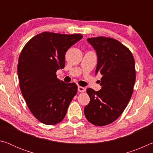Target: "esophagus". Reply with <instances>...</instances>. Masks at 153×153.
<instances>
[{
  "label": "esophagus",
  "instance_id": "obj_1",
  "mask_svg": "<svg viewBox=\"0 0 153 153\" xmlns=\"http://www.w3.org/2000/svg\"><path fill=\"white\" fill-rule=\"evenodd\" d=\"M78 91L79 92H84L86 91V88L84 87H82V86H78Z\"/></svg>",
  "mask_w": 153,
  "mask_h": 153
}]
</instances>
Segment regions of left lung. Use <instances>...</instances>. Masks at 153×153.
<instances>
[{
  "instance_id": "8db88e82",
  "label": "left lung",
  "mask_w": 153,
  "mask_h": 153,
  "mask_svg": "<svg viewBox=\"0 0 153 153\" xmlns=\"http://www.w3.org/2000/svg\"><path fill=\"white\" fill-rule=\"evenodd\" d=\"M87 40L97 51L96 74L100 72L102 77L99 91L86 90L90 100L84 114L93 125L104 126L117 120L130 100L136 81L135 61L129 48L114 38L98 36Z\"/></svg>"
}]
</instances>
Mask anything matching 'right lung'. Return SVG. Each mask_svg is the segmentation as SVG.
Here are the masks:
<instances>
[{
	"label": "right lung",
	"instance_id": "right-lung-1",
	"mask_svg": "<svg viewBox=\"0 0 153 153\" xmlns=\"http://www.w3.org/2000/svg\"><path fill=\"white\" fill-rule=\"evenodd\" d=\"M82 37L80 33L42 32L21 52L17 65L21 92L31 113L44 124L60 123L77 94V85L61 81L56 72L65 67L67 51Z\"/></svg>",
	"mask_w": 153,
	"mask_h": 153
}]
</instances>
